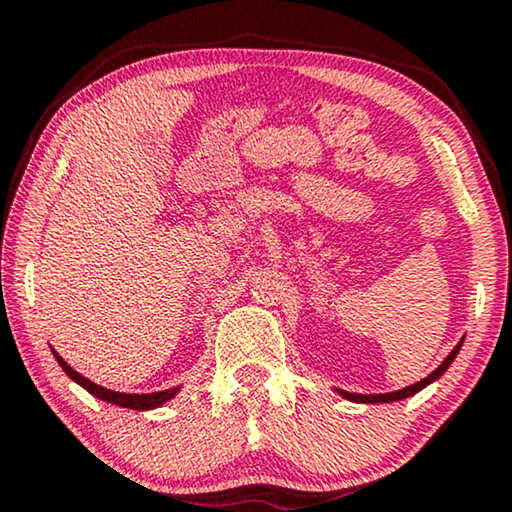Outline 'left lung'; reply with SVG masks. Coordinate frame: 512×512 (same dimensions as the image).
<instances>
[{
	"mask_svg": "<svg viewBox=\"0 0 512 512\" xmlns=\"http://www.w3.org/2000/svg\"><path fill=\"white\" fill-rule=\"evenodd\" d=\"M459 349H461V342L454 346L452 349V353H449V356L442 360V365L438 367V370H433L431 374H428L426 379H421V381H417V384H412V386H407V388H400V391H393V393H377V395H360V393H346V391H339V395H344L346 400H353V403H395V400H403V398H410V395H414V393H419L421 388H426L428 384H431V381H435L438 377H442V374L447 372V367L452 365V360L456 358V353H459Z\"/></svg>",
	"mask_w": 512,
	"mask_h": 512,
	"instance_id": "8db88e82",
	"label": "left lung"
}]
</instances>
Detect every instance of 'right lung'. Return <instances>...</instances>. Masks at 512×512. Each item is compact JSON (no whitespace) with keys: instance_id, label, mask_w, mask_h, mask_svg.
Wrapping results in <instances>:
<instances>
[{"instance_id":"1","label":"right lung","mask_w":512,"mask_h":512,"mask_svg":"<svg viewBox=\"0 0 512 512\" xmlns=\"http://www.w3.org/2000/svg\"><path fill=\"white\" fill-rule=\"evenodd\" d=\"M53 356H56V360L60 363V367H63L65 370V374L67 377H70L72 381H77L79 386H84L88 393L91 395H95V398H100V400H105V403H112V405H119V407H128V410H154V407H161L163 403H168L170 398H173V395L180 391V388H168V391H159V393H142V395H138V393H117V391H109V388H105V386H98V384H93L91 379H86V377H81V374L77 372V370H72L70 365L65 363L63 358L58 356L56 351H53Z\"/></svg>"}]
</instances>
